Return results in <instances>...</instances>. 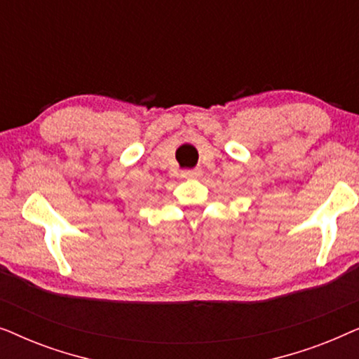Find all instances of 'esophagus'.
Wrapping results in <instances>:
<instances>
[{
	"label": "esophagus",
	"instance_id": "34e87169",
	"mask_svg": "<svg viewBox=\"0 0 359 359\" xmlns=\"http://www.w3.org/2000/svg\"><path fill=\"white\" fill-rule=\"evenodd\" d=\"M199 176H201V171H199V170H189V171H183V178L194 180V178H199Z\"/></svg>",
	"mask_w": 359,
	"mask_h": 359
}]
</instances>
